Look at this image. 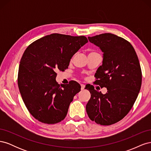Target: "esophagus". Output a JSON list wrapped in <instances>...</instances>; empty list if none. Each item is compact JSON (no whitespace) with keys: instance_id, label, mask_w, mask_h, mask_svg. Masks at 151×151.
<instances>
[{"instance_id":"esophagus-1","label":"esophagus","mask_w":151,"mask_h":151,"mask_svg":"<svg viewBox=\"0 0 151 151\" xmlns=\"http://www.w3.org/2000/svg\"><path fill=\"white\" fill-rule=\"evenodd\" d=\"M81 90H83L85 88V85L84 84H81Z\"/></svg>"}]
</instances>
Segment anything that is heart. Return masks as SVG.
<instances>
[{"mask_svg":"<svg viewBox=\"0 0 151 151\" xmlns=\"http://www.w3.org/2000/svg\"><path fill=\"white\" fill-rule=\"evenodd\" d=\"M94 54H98V53L94 51V50H91V52H89L88 55H94Z\"/></svg>","mask_w":151,"mask_h":151,"instance_id":"b5f03b06","label":"heart"}]
</instances>
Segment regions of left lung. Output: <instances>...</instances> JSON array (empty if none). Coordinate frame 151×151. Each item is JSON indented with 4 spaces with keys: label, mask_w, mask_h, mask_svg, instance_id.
<instances>
[{
    "label": "left lung",
    "mask_w": 151,
    "mask_h": 151,
    "mask_svg": "<svg viewBox=\"0 0 151 151\" xmlns=\"http://www.w3.org/2000/svg\"><path fill=\"white\" fill-rule=\"evenodd\" d=\"M88 39L103 52L94 83L108 91L103 94L93 86H86L91 93L86 111L98 124L110 125L129 113L138 96L142 84L140 63L132 45L120 36L103 33Z\"/></svg>",
    "instance_id": "8db88e82"
}]
</instances>
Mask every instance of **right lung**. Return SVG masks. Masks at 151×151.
<instances>
[{
	"mask_svg": "<svg viewBox=\"0 0 151 151\" xmlns=\"http://www.w3.org/2000/svg\"><path fill=\"white\" fill-rule=\"evenodd\" d=\"M88 42L84 36L53 33L36 40L26 49L17 84L27 109L36 120L55 124L65 118L81 86L74 81L58 84L55 71H64L72 56Z\"/></svg>",
	"mask_w": 151,
	"mask_h": 151,
	"instance_id": "obj_1",
	"label": "right lung"
}]
</instances>
